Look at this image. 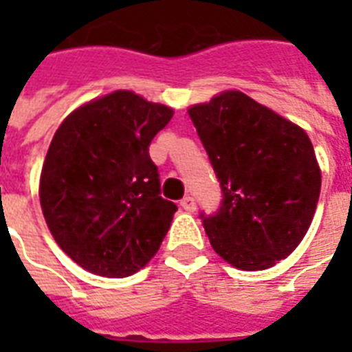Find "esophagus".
I'll return each instance as SVG.
<instances>
[{"instance_id":"1","label":"esophagus","mask_w":352,"mask_h":352,"mask_svg":"<svg viewBox=\"0 0 352 352\" xmlns=\"http://www.w3.org/2000/svg\"><path fill=\"white\" fill-rule=\"evenodd\" d=\"M181 206H182V210H186V212H190V214H192V212H195V208H197V204H195V199L190 197V195H186V197L182 199Z\"/></svg>"}]
</instances>
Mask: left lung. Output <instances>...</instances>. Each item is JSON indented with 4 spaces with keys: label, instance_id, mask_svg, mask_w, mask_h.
Returning <instances> with one entry per match:
<instances>
[{
    "label": "left lung",
    "instance_id": "obj_1",
    "mask_svg": "<svg viewBox=\"0 0 352 352\" xmlns=\"http://www.w3.org/2000/svg\"><path fill=\"white\" fill-rule=\"evenodd\" d=\"M219 181V208L199 215L214 250L241 270H265L300 245L322 173L307 133L241 91L190 107Z\"/></svg>",
    "mask_w": 352,
    "mask_h": 352
}]
</instances>
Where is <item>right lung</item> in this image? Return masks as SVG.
<instances>
[{
  "instance_id": "right-lung-1",
  "label": "right lung",
  "mask_w": 352,
  "mask_h": 352,
  "mask_svg": "<svg viewBox=\"0 0 352 352\" xmlns=\"http://www.w3.org/2000/svg\"><path fill=\"white\" fill-rule=\"evenodd\" d=\"M170 107L115 91L73 111L52 137L40 181L43 217L65 254L106 278H126L157 254L177 204L160 197L149 144Z\"/></svg>"
}]
</instances>
